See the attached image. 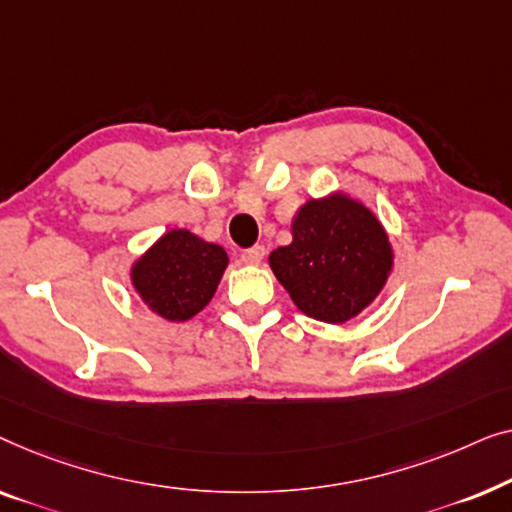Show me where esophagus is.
Here are the masks:
<instances>
[{"label":"esophagus","instance_id":"1","mask_svg":"<svg viewBox=\"0 0 512 512\" xmlns=\"http://www.w3.org/2000/svg\"><path fill=\"white\" fill-rule=\"evenodd\" d=\"M264 255H266V250H264V246H255V248H248V250H243L241 253V262L243 264H250V266H255V264H259L264 259Z\"/></svg>","mask_w":512,"mask_h":512}]
</instances>
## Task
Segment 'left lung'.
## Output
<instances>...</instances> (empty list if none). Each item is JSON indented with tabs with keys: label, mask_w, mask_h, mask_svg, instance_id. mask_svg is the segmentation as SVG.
Segmentation results:
<instances>
[{
	"label": "left lung",
	"mask_w": 512,
	"mask_h": 512,
	"mask_svg": "<svg viewBox=\"0 0 512 512\" xmlns=\"http://www.w3.org/2000/svg\"><path fill=\"white\" fill-rule=\"evenodd\" d=\"M269 266L301 313L343 325L383 292L394 269V248L364 201L334 190L299 208L292 243L273 250Z\"/></svg>",
	"instance_id": "left-lung-1"
}]
</instances>
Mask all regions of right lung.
<instances>
[{
	"label": "right lung",
	"mask_w": 512,
	"mask_h": 512,
	"mask_svg": "<svg viewBox=\"0 0 512 512\" xmlns=\"http://www.w3.org/2000/svg\"><path fill=\"white\" fill-rule=\"evenodd\" d=\"M229 264L227 250L190 229H169L129 269L134 292L150 313L187 322L204 311Z\"/></svg>",
	"instance_id": "add662e5"
}]
</instances>
